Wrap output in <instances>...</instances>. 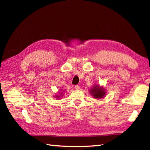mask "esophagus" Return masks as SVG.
<instances>
[{"label": "esophagus", "mask_w": 150, "mask_h": 150, "mask_svg": "<svg viewBox=\"0 0 150 150\" xmlns=\"http://www.w3.org/2000/svg\"><path fill=\"white\" fill-rule=\"evenodd\" d=\"M75 89H76V90H79L80 89V86H75Z\"/></svg>", "instance_id": "esophagus-1"}]
</instances>
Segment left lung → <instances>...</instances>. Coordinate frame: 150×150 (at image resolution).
Returning a JSON list of instances; mask_svg holds the SVG:
<instances>
[{
    "label": "left lung",
    "instance_id": "left-lung-1",
    "mask_svg": "<svg viewBox=\"0 0 150 150\" xmlns=\"http://www.w3.org/2000/svg\"><path fill=\"white\" fill-rule=\"evenodd\" d=\"M90 93H91V95L94 96V98L96 99L102 98L106 94L105 89L103 87H100L98 86H95L93 89H91L90 90Z\"/></svg>",
    "mask_w": 150,
    "mask_h": 150
}]
</instances>
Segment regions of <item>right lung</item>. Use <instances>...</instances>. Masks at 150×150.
Here are the masks:
<instances>
[{
  "label": "right lung",
  "instance_id": "obj_1",
  "mask_svg": "<svg viewBox=\"0 0 150 150\" xmlns=\"http://www.w3.org/2000/svg\"><path fill=\"white\" fill-rule=\"evenodd\" d=\"M57 97H58V98H59V96H57Z\"/></svg>",
  "mask_w": 150,
  "mask_h": 150
}]
</instances>
